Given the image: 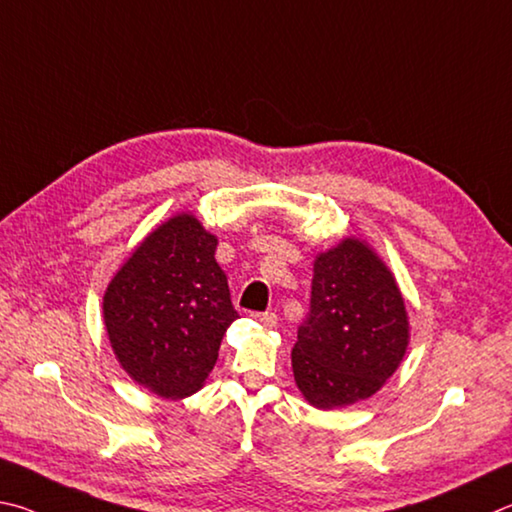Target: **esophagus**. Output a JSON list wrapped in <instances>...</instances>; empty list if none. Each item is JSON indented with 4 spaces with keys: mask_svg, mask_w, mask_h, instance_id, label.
Instances as JSON below:
<instances>
[{
    "mask_svg": "<svg viewBox=\"0 0 512 512\" xmlns=\"http://www.w3.org/2000/svg\"><path fill=\"white\" fill-rule=\"evenodd\" d=\"M256 321H261L263 326L267 328H274L276 324H279V317L274 315V312H256V315H251Z\"/></svg>",
    "mask_w": 512,
    "mask_h": 512,
    "instance_id": "1",
    "label": "esophagus"
}]
</instances>
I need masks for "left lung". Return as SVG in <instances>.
Returning <instances> with one entry per match:
<instances>
[{"instance_id":"left-lung-1","label":"left lung","mask_w":512,"mask_h":512,"mask_svg":"<svg viewBox=\"0 0 512 512\" xmlns=\"http://www.w3.org/2000/svg\"><path fill=\"white\" fill-rule=\"evenodd\" d=\"M310 312L292 348L294 382L315 409L371 398L409 346V315L396 276L369 242L346 236L319 251Z\"/></svg>"}]
</instances>
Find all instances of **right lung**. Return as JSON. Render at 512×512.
Masks as SVG:
<instances>
[{
  "label": "right lung",
  "mask_w": 512,
  "mask_h": 512,
  "mask_svg": "<svg viewBox=\"0 0 512 512\" xmlns=\"http://www.w3.org/2000/svg\"><path fill=\"white\" fill-rule=\"evenodd\" d=\"M218 236L193 213H175L143 238L103 294L116 362L139 387L179 400L204 387L222 335L238 319Z\"/></svg>",
  "instance_id": "1"
}]
</instances>
